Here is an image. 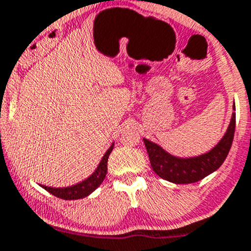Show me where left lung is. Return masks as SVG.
<instances>
[{
    "mask_svg": "<svg viewBox=\"0 0 251 251\" xmlns=\"http://www.w3.org/2000/svg\"><path fill=\"white\" fill-rule=\"evenodd\" d=\"M233 110L235 111L234 105ZM234 130L235 113L233 112L227 131L220 143L211 149L209 152L189 158L176 157L163 150L160 145L148 139H144V144L148 150L151 167L158 177L176 184H189L201 180L202 178L220 168L230 150Z\"/></svg>",
    "mask_w": 251,
    "mask_h": 251,
    "instance_id": "8db88e82",
    "label": "left lung"
}]
</instances>
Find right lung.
Instances as JSON below:
<instances>
[{
  "mask_svg": "<svg viewBox=\"0 0 251 251\" xmlns=\"http://www.w3.org/2000/svg\"><path fill=\"white\" fill-rule=\"evenodd\" d=\"M113 144L110 146L106 153L103 155L102 160L99 163L98 168L95 170V172L90 176L89 178H86L83 182L78 183L75 185H72V187L67 188H51L46 187V185H41L45 190L50 193V194L54 195V197L59 198V199L63 200H76L81 199V198H85L88 195H90L96 188H99V185L103 182L106 177V173H107V161L108 156L112 152Z\"/></svg>",
  "mask_w": 251,
  "mask_h": 251,
  "instance_id": "1",
  "label": "right lung"
}]
</instances>
